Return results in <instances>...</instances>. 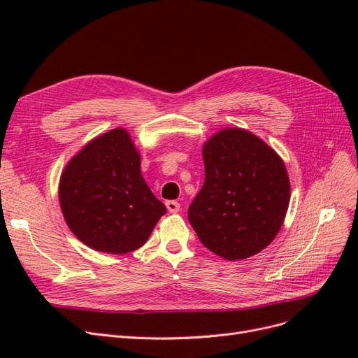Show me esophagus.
Returning a JSON list of instances; mask_svg holds the SVG:
<instances>
[{
    "label": "esophagus",
    "instance_id": "34e87169",
    "mask_svg": "<svg viewBox=\"0 0 358 358\" xmlns=\"http://www.w3.org/2000/svg\"><path fill=\"white\" fill-rule=\"evenodd\" d=\"M166 206H167V210H169L170 213H178V212L180 210V204H179L178 201H175V200L167 201Z\"/></svg>",
    "mask_w": 358,
    "mask_h": 358
}]
</instances>
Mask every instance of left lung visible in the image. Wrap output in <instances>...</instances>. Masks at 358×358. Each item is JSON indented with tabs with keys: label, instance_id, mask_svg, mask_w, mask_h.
<instances>
[{
	"label": "left lung",
	"instance_id": "8db88e82",
	"mask_svg": "<svg viewBox=\"0 0 358 358\" xmlns=\"http://www.w3.org/2000/svg\"><path fill=\"white\" fill-rule=\"evenodd\" d=\"M204 183L188 209L200 242L229 262L262 252L289 204L282 158L243 128H224L203 145Z\"/></svg>",
	"mask_w": 358,
	"mask_h": 358
}]
</instances>
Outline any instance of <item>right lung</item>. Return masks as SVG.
Instances as JSON below:
<instances>
[{
    "instance_id": "add662e5",
    "label": "right lung",
    "mask_w": 358,
    "mask_h": 358,
    "mask_svg": "<svg viewBox=\"0 0 358 358\" xmlns=\"http://www.w3.org/2000/svg\"><path fill=\"white\" fill-rule=\"evenodd\" d=\"M58 196L73 234L113 255L143 246L167 212L145 182L140 152L125 128L96 136L67 162Z\"/></svg>"
}]
</instances>
